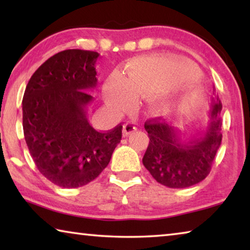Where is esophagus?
<instances>
[{
	"label": "esophagus",
	"instance_id": "1",
	"mask_svg": "<svg viewBox=\"0 0 250 250\" xmlns=\"http://www.w3.org/2000/svg\"><path fill=\"white\" fill-rule=\"evenodd\" d=\"M135 130H137V126L134 125L133 122H126L124 125V135H125V137L134 132Z\"/></svg>",
	"mask_w": 250,
	"mask_h": 250
}]
</instances>
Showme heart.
Listing matches in <instances>:
<instances>
[{"instance_id": "1", "label": "heart", "mask_w": 250, "mask_h": 250, "mask_svg": "<svg viewBox=\"0 0 250 250\" xmlns=\"http://www.w3.org/2000/svg\"><path fill=\"white\" fill-rule=\"evenodd\" d=\"M197 71L185 62L158 57H140L130 62L126 77L112 75L104 86L105 100L117 111L132 109L137 100L146 99V115L151 119H166L174 113H184L201 101L200 92L188 90L175 103L161 92L195 79Z\"/></svg>"}]
</instances>
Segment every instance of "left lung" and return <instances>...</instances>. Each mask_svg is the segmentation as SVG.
<instances>
[{"label":"left lung","instance_id":"left-lung-1","mask_svg":"<svg viewBox=\"0 0 250 250\" xmlns=\"http://www.w3.org/2000/svg\"><path fill=\"white\" fill-rule=\"evenodd\" d=\"M221 111V101L213 99L206 129L188 139L162 119L146 122L150 142L142 163L156 182L171 188H184L209 174L222 143Z\"/></svg>","mask_w":250,"mask_h":250}]
</instances>
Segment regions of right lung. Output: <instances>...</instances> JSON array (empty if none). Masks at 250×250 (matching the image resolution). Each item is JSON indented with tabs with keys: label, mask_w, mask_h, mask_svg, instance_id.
<instances>
[{
	"label": "right lung",
	"mask_w": 250,
	"mask_h": 250,
	"mask_svg": "<svg viewBox=\"0 0 250 250\" xmlns=\"http://www.w3.org/2000/svg\"><path fill=\"white\" fill-rule=\"evenodd\" d=\"M91 50L67 49L40 66L23 97V130L39 171L55 185L80 188L108 166L122 137V125L99 132L90 125L87 105L96 88V62Z\"/></svg>",
	"instance_id": "add662e5"
}]
</instances>
